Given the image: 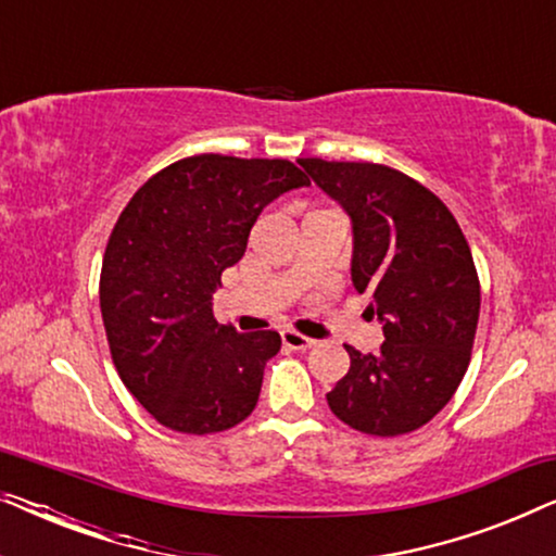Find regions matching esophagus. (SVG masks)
Instances as JSON below:
<instances>
[{
    "label": "esophagus",
    "mask_w": 556,
    "mask_h": 556,
    "mask_svg": "<svg viewBox=\"0 0 556 556\" xmlns=\"http://www.w3.org/2000/svg\"><path fill=\"white\" fill-rule=\"evenodd\" d=\"M280 341H283L286 349H293V352H306V349L316 344L314 339L303 337V333H295V331H283L280 333Z\"/></svg>",
    "instance_id": "34e87169"
}]
</instances>
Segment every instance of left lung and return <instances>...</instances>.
I'll return each mask as SVG.
<instances>
[{
    "label": "left lung",
    "mask_w": 556,
    "mask_h": 556,
    "mask_svg": "<svg viewBox=\"0 0 556 556\" xmlns=\"http://www.w3.org/2000/svg\"><path fill=\"white\" fill-rule=\"evenodd\" d=\"M299 164L352 217V280L384 331L377 354L344 344L352 367L326 400L349 428L405 435L451 402L470 364L481 283L468 240L440 197L392 166Z\"/></svg>",
    "instance_id": "1"
}]
</instances>
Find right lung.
Segmentation results:
<instances>
[{"label":"right lung","instance_id":"add662e5","mask_svg":"<svg viewBox=\"0 0 556 556\" xmlns=\"http://www.w3.org/2000/svg\"><path fill=\"white\" fill-rule=\"evenodd\" d=\"M308 177L288 159L197 154L131 197L105 245L101 314L126 390L164 428L230 430L257 405L278 331L219 324L212 293L268 202Z\"/></svg>","mask_w":556,"mask_h":556}]
</instances>
